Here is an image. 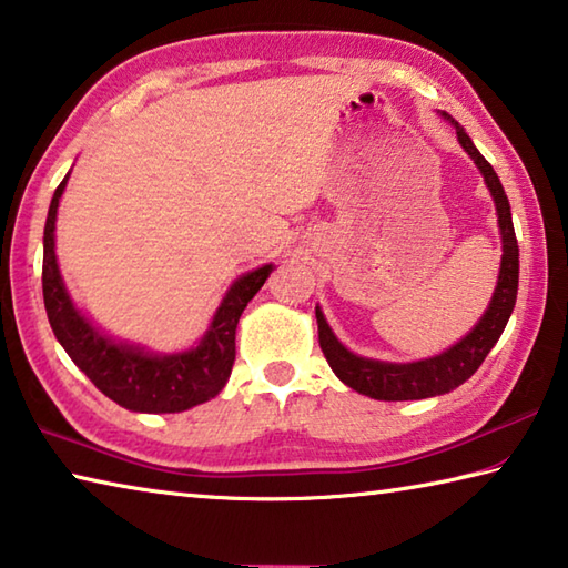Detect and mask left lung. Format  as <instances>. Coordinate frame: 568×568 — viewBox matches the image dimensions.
Instances as JSON below:
<instances>
[{
    "mask_svg": "<svg viewBox=\"0 0 568 568\" xmlns=\"http://www.w3.org/2000/svg\"><path fill=\"white\" fill-rule=\"evenodd\" d=\"M448 118V114H446ZM458 142L464 145L478 170L484 172V180L491 195L496 200V213H498V227H501L504 237V257H501V273H498V285L494 293V301L484 313V318L470 331L464 341L456 343L454 348L436 355V358L418 361V363H381V361H368L358 358L351 351H345L343 345L335 341L331 333L328 323H325L323 313L315 307V318H318V343L325 355V361L331 363L335 376H338L345 386L353 390L363 393V396H371L376 400H418V398H430L440 396V393H448L458 388L460 383H466L478 365L486 361L488 351L494 348L496 341L501 338L508 318H511V311L516 305V293H518V243L511 223V207H508V197L501 187V180L480 152L474 148V142L460 128L456 120Z\"/></svg>",
    "mask_w": 568,
    "mask_h": 568,
    "instance_id": "obj_1",
    "label": "left lung"
}]
</instances>
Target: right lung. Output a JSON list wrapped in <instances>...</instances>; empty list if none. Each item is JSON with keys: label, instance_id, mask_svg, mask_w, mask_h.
Instances as JSON below:
<instances>
[{"label": "right lung", "instance_id": "obj_1", "mask_svg": "<svg viewBox=\"0 0 568 568\" xmlns=\"http://www.w3.org/2000/svg\"><path fill=\"white\" fill-rule=\"evenodd\" d=\"M70 178V175H67ZM67 178L54 190L44 225L42 257V293L47 318L57 341L104 396L128 410L140 413H180L197 403L215 398L225 388L235 363V328L245 305L261 291L273 265L247 273L230 287L223 305L217 307L213 325L195 351L180 355H150L130 345L104 338L77 313L64 291L54 255V220L57 205Z\"/></svg>", "mask_w": 568, "mask_h": 568}]
</instances>
